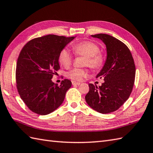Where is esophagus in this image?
Returning a JSON list of instances; mask_svg holds the SVG:
<instances>
[{
    "instance_id": "1",
    "label": "esophagus",
    "mask_w": 153,
    "mask_h": 153,
    "mask_svg": "<svg viewBox=\"0 0 153 153\" xmlns=\"http://www.w3.org/2000/svg\"><path fill=\"white\" fill-rule=\"evenodd\" d=\"M80 84H81V83H79V82H74V81H73L72 82V85H80Z\"/></svg>"
}]
</instances>
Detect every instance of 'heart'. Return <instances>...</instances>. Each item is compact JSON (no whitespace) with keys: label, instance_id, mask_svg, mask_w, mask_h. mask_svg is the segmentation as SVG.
<instances>
[{"label":"heart","instance_id":"b5f03b06","mask_svg":"<svg viewBox=\"0 0 153 153\" xmlns=\"http://www.w3.org/2000/svg\"><path fill=\"white\" fill-rule=\"evenodd\" d=\"M73 49L77 56L86 57L85 66H88L93 70L99 69L105 62V55L99 50V45L90 41H84L75 44ZM60 63L65 68L70 67L73 62V56L66 48L62 49L58 56ZM88 70L83 68H73L68 71L67 76L70 79L81 82L88 76Z\"/></svg>","mask_w":153,"mask_h":153}]
</instances>
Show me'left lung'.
<instances>
[{
  "mask_svg": "<svg viewBox=\"0 0 153 153\" xmlns=\"http://www.w3.org/2000/svg\"><path fill=\"white\" fill-rule=\"evenodd\" d=\"M105 44L107 57L96 77L104 79L101 86L89 84L85 96L88 105L98 112L108 114L118 110L132 91L135 77V66L130 51L126 45L111 35H91Z\"/></svg>",
  "mask_w": 153,
  "mask_h": 153,
  "instance_id": "1",
  "label": "left lung"
}]
</instances>
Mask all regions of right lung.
Segmentation results:
<instances>
[{
  "label": "right lung",
  "instance_id": "add662e5",
  "mask_svg": "<svg viewBox=\"0 0 153 153\" xmlns=\"http://www.w3.org/2000/svg\"><path fill=\"white\" fill-rule=\"evenodd\" d=\"M75 37L48 35L33 39L22 48L16 64V87L32 112L47 115L63 102L71 81L65 79L58 85L52 78L60 69V52Z\"/></svg>",
  "mask_w": 153,
  "mask_h": 153
}]
</instances>
